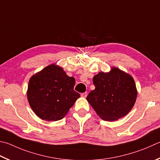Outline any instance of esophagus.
<instances>
[{"label": "esophagus", "instance_id": "esophagus-1", "mask_svg": "<svg viewBox=\"0 0 160 160\" xmlns=\"http://www.w3.org/2000/svg\"><path fill=\"white\" fill-rule=\"evenodd\" d=\"M87 96H88V92H84L81 94V97H82L85 98V97H87Z\"/></svg>", "mask_w": 160, "mask_h": 160}]
</instances>
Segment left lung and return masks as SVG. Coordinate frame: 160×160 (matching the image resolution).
Segmentation results:
<instances>
[{
    "mask_svg": "<svg viewBox=\"0 0 160 160\" xmlns=\"http://www.w3.org/2000/svg\"><path fill=\"white\" fill-rule=\"evenodd\" d=\"M95 89L87 100L106 121H115L125 116L133 108L137 97L134 80L117 68L108 73L100 72L93 78Z\"/></svg>",
    "mask_w": 160,
    "mask_h": 160,
    "instance_id": "8db88e82",
    "label": "left lung"
}]
</instances>
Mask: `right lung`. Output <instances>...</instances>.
Listing matches in <instances>:
<instances>
[{
	"mask_svg": "<svg viewBox=\"0 0 160 160\" xmlns=\"http://www.w3.org/2000/svg\"><path fill=\"white\" fill-rule=\"evenodd\" d=\"M75 83V78L59 66H47L29 80L27 98L31 108L42 120H62L80 96L74 90Z\"/></svg>",
	"mask_w": 160,
	"mask_h": 160,
	"instance_id": "1",
	"label": "right lung"
}]
</instances>
